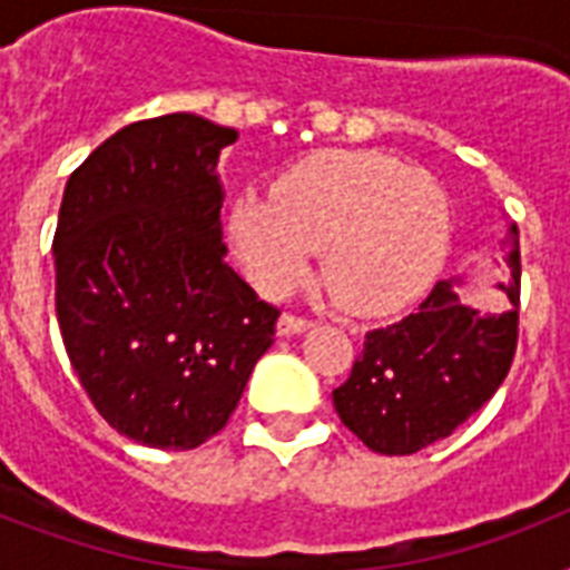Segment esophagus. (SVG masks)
I'll list each match as a JSON object with an SVG mask.
<instances>
[{
    "label": "esophagus",
    "mask_w": 570,
    "mask_h": 570,
    "mask_svg": "<svg viewBox=\"0 0 570 570\" xmlns=\"http://www.w3.org/2000/svg\"><path fill=\"white\" fill-rule=\"evenodd\" d=\"M307 328H313V322L302 320V316H293V313H284L277 320V337H295V334H304Z\"/></svg>",
    "instance_id": "esophagus-1"
}]
</instances>
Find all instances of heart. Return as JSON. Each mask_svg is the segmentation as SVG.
I'll list each match as a JSON object with an SVG mask.
<instances>
[{"label":"heart","mask_w":570,"mask_h":570,"mask_svg":"<svg viewBox=\"0 0 570 570\" xmlns=\"http://www.w3.org/2000/svg\"><path fill=\"white\" fill-rule=\"evenodd\" d=\"M227 236L248 277L281 295L325 248V284L343 307L390 313L425 293L452 236L450 197L432 174L366 150H322L242 195Z\"/></svg>","instance_id":"obj_1"}]
</instances>
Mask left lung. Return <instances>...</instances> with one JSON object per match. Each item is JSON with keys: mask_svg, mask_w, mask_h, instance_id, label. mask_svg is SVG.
<instances>
[{"mask_svg": "<svg viewBox=\"0 0 570 570\" xmlns=\"http://www.w3.org/2000/svg\"><path fill=\"white\" fill-rule=\"evenodd\" d=\"M497 289L503 311L470 302V275L438 281L414 313L366 334L346 384L334 390L340 420L381 455H414L450 438L503 384L518 343L521 250L509 224Z\"/></svg>", "mask_w": 570, "mask_h": 570, "instance_id": "8db88e82", "label": "left lung"}]
</instances>
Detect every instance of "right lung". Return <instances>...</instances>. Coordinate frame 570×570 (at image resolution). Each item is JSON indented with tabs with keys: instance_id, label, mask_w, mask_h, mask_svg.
I'll return each instance as SVG.
<instances>
[{
	"instance_id": "obj_1",
	"label": "right lung",
	"mask_w": 570,
	"mask_h": 570,
	"mask_svg": "<svg viewBox=\"0 0 570 570\" xmlns=\"http://www.w3.org/2000/svg\"><path fill=\"white\" fill-rule=\"evenodd\" d=\"M236 138L186 111L138 120L65 186L58 328L94 407L141 446L195 450L222 432L275 343L277 311L222 242L218 156Z\"/></svg>"
}]
</instances>
